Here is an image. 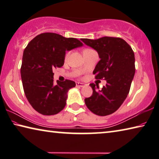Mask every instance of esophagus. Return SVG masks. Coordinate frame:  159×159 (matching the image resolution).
<instances>
[{"mask_svg": "<svg viewBox=\"0 0 159 159\" xmlns=\"http://www.w3.org/2000/svg\"><path fill=\"white\" fill-rule=\"evenodd\" d=\"M76 86L77 87H84L86 86L85 84L84 83H81V82H76Z\"/></svg>", "mask_w": 159, "mask_h": 159, "instance_id": "obj_1", "label": "esophagus"}]
</instances>
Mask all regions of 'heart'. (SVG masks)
I'll use <instances>...</instances> for the list:
<instances>
[{"mask_svg": "<svg viewBox=\"0 0 159 159\" xmlns=\"http://www.w3.org/2000/svg\"><path fill=\"white\" fill-rule=\"evenodd\" d=\"M92 51V49H85L84 51ZM69 55V53H66V58H67V56Z\"/></svg>", "mask_w": 159, "mask_h": 159, "instance_id": "heart-1", "label": "heart"}]
</instances>
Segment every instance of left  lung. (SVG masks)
I'll list each match as a JSON object with an SVG mask.
<instances>
[{"label": "left lung", "instance_id": "left-lung-1", "mask_svg": "<svg viewBox=\"0 0 159 159\" xmlns=\"http://www.w3.org/2000/svg\"><path fill=\"white\" fill-rule=\"evenodd\" d=\"M81 40L97 51L100 58L93 71L95 78H103L107 82L98 91L93 83L90 84L93 93L85 98V104L96 115H110L120 107L129 93L135 72L134 52L121 38L104 36Z\"/></svg>", "mask_w": 159, "mask_h": 159}]
</instances>
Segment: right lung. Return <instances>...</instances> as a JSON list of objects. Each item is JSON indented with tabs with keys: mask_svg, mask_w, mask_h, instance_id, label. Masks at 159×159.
<instances>
[{
	"mask_svg": "<svg viewBox=\"0 0 159 159\" xmlns=\"http://www.w3.org/2000/svg\"><path fill=\"white\" fill-rule=\"evenodd\" d=\"M75 38L56 33H42L28 43L22 56L21 77L29 103L42 115H55L66 105L67 92L75 82L66 80L53 82V70L64 64L66 51L81 47Z\"/></svg>",
	"mask_w": 159,
	"mask_h": 159,
	"instance_id": "obj_1",
	"label": "right lung"
}]
</instances>
